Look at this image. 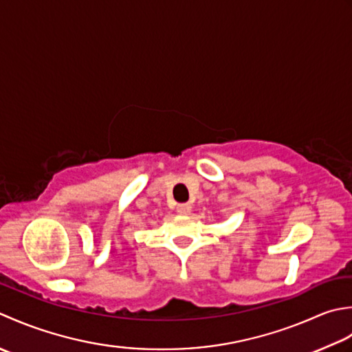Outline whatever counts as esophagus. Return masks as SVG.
I'll use <instances>...</instances> for the list:
<instances>
[{
  "mask_svg": "<svg viewBox=\"0 0 352 352\" xmlns=\"http://www.w3.org/2000/svg\"><path fill=\"white\" fill-rule=\"evenodd\" d=\"M176 210H177L179 214H184V216H185V214L191 212V205L190 204H181V205H177Z\"/></svg>",
  "mask_w": 352,
  "mask_h": 352,
  "instance_id": "esophagus-1",
  "label": "esophagus"
}]
</instances>
